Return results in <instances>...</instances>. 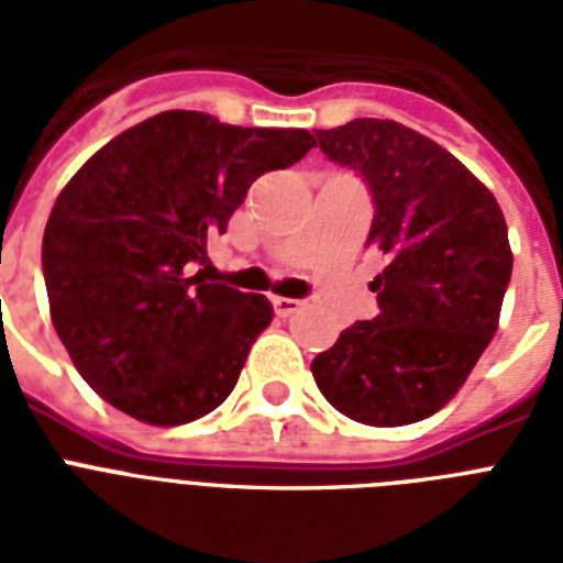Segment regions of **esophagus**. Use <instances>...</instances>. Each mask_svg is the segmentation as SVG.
I'll use <instances>...</instances> for the list:
<instances>
[{
  "mask_svg": "<svg viewBox=\"0 0 563 563\" xmlns=\"http://www.w3.org/2000/svg\"><path fill=\"white\" fill-rule=\"evenodd\" d=\"M272 303H274V312H277L280 318L295 316V312L303 307V300H298V298H272Z\"/></svg>",
  "mask_w": 563,
  "mask_h": 563,
  "instance_id": "1",
  "label": "esophagus"
}]
</instances>
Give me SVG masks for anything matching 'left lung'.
I'll list each match as a JSON object with an SVG mask.
<instances>
[{
    "label": "left lung",
    "mask_w": 563,
    "mask_h": 563,
    "mask_svg": "<svg viewBox=\"0 0 563 563\" xmlns=\"http://www.w3.org/2000/svg\"><path fill=\"white\" fill-rule=\"evenodd\" d=\"M321 152L374 195L368 245L379 316L347 327L312 360L333 409L368 427H406L453 400L499 324L511 280L497 198L453 154L391 119L316 131Z\"/></svg>",
    "instance_id": "8db88e82"
}]
</instances>
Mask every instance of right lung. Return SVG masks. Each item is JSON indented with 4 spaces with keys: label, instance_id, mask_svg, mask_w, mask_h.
<instances>
[{
    "label": "right lung",
    "instance_id": "add662e5",
    "mask_svg": "<svg viewBox=\"0 0 563 563\" xmlns=\"http://www.w3.org/2000/svg\"><path fill=\"white\" fill-rule=\"evenodd\" d=\"M312 145L303 128L166 110L75 172L46 221L43 277L52 324L92 391L152 427L228 400L274 309L265 295L203 283L192 265L247 187Z\"/></svg>",
    "mask_w": 563,
    "mask_h": 563
}]
</instances>
